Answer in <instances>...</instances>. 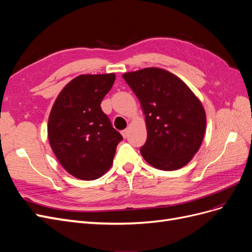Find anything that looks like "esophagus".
Segmentation results:
<instances>
[{
    "instance_id": "1",
    "label": "esophagus",
    "mask_w": 252,
    "mask_h": 252,
    "mask_svg": "<svg viewBox=\"0 0 252 252\" xmlns=\"http://www.w3.org/2000/svg\"><path fill=\"white\" fill-rule=\"evenodd\" d=\"M128 132H129V131H128V129H124V130H122V132H121V133H122V135H123V138H124V139H126L127 136H128Z\"/></svg>"
}]
</instances>
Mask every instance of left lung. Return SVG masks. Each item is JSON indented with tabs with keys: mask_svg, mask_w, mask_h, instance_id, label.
<instances>
[{
	"mask_svg": "<svg viewBox=\"0 0 252 252\" xmlns=\"http://www.w3.org/2000/svg\"><path fill=\"white\" fill-rule=\"evenodd\" d=\"M122 77L139 98L145 114L147 141L141 155L165 171L187 165L201 147L206 128L203 105L177 75L157 67Z\"/></svg>",
	"mask_w": 252,
	"mask_h": 252,
	"instance_id": "8db88e82",
	"label": "left lung"
}]
</instances>
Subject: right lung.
Segmentation results:
<instances>
[{"instance_id": "add662e5", "label": "right lung", "mask_w": 252, "mask_h": 252, "mask_svg": "<svg viewBox=\"0 0 252 252\" xmlns=\"http://www.w3.org/2000/svg\"><path fill=\"white\" fill-rule=\"evenodd\" d=\"M114 80V73L81 74L62 89L51 108L49 144L63 168L77 179L102 177L123 139L101 108Z\"/></svg>"}]
</instances>
